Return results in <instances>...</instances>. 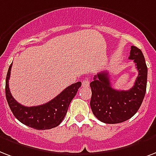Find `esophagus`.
<instances>
[{
	"label": "esophagus",
	"instance_id": "obj_1",
	"mask_svg": "<svg viewBox=\"0 0 156 156\" xmlns=\"http://www.w3.org/2000/svg\"><path fill=\"white\" fill-rule=\"evenodd\" d=\"M82 86L83 87H88L89 86V80L87 78H85L84 80L82 82Z\"/></svg>",
	"mask_w": 156,
	"mask_h": 156
}]
</instances>
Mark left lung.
<instances>
[{
	"label": "left lung",
	"mask_w": 156,
	"mask_h": 156,
	"mask_svg": "<svg viewBox=\"0 0 156 156\" xmlns=\"http://www.w3.org/2000/svg\"><path fill=\"white\" fill-rule=\"evenodd\" d=\"M129 59H133L138 70L133 87L128 91L115 90L111 87L109 73L101 72L90 83V101L93 115L105 123H119L128 120L139 110L147 91V67L139 48L131 46Z\"/></svg>",
	"instance_id": "left-lung-1"
}]
</instances>
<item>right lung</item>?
I'll return each mask as SVG.
<instances>
[{"instance_id":"1","label":"right lung","mask_w":156,"mask_h":156,"mask_svg":"<svg viewBox=\"0 0 156 156\" xmlns=\"http://www.w3.org/2000/svg\"><path fill=\"white\" fill-rule=\"evenodd\" d=\"M12 64L9 65L5 79V97L13 115L23 124L37 130L55 128L66 115L70 102L81 87V82L73 83L46 104L27 107L17 102L9 88V79Z\"/></svg>"}]
</instances>
